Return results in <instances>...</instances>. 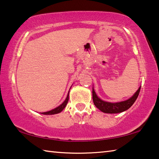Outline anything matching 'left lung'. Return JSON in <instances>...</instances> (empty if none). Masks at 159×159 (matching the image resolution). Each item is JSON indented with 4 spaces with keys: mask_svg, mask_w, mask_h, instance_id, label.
<instances>
[{
    "mask_svg": "<svg viewBox=\"0 0 159 159\" xmlns=\"http://www.w3.org/2000/svg\"><path fill=\"white\" fill-rule=\"evenodd\" d=\"M140 88L141 87H139V89L137 90V92L134 94V95L131 97L130 99H127V100L116 102V103H111V102H104L101 99H99L97 96L95 90L93 88V99L94 104L100 111L104 113H107V114H117V113L123 112L128 109L134 104V102H135L139 95Z\"/></svg>",
    "mask_w": 159,
    "mask_h": 159,
    "instance_id": "8db88e82",
    "label": "left lung"
}]
</instances>
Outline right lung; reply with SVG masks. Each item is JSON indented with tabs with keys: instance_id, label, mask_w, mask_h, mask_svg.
Here are the masks:
<instances>
[{
	"instance_id": "right-lung-1",
	"label": "right lung",
	"mask_w": 159,
	"mask_h": 159,
	"mask_svg": "<svg viewBox=\"0 0 159 159\" xmlns=\"http://www.w3.org/2000/svg\"><path fill=\"white\" fill-rule=\"evenodd\" d=\"M69 93H68V95H67V97H66V99H65V100H64V102H63V103L61 104V105L57 107V108H55V109H54L52 110H51V111H50L43 112V113H41V114H44V115H52V114H58V113L61 112L64 108H65V107L66 105L67 102H68V101H69Z\"/></svg>"
}]
</instances>
